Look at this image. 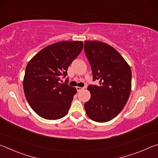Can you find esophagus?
<instances>
[{
	"label": "esophagus",
	"instance_id": "esophagus-1",
	"mask_svg": "<svg viewBox=\"0 0 158 158\" xmlns=\"http://www.w3.org/2000/svg\"><path fill=\"white\" fill-rule=\"evenodd\" d=\"M82 89H83V88H82V87H76V90L77 91V92H80V91H81V90H82Z\"/></svg>",
	"mask_w": 158,
	"mask_h": 158
}]
</instances>
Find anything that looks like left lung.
<instances>
[{"label":"left lung","instance_id":"8db88e82","mask_svg":"<svg viewBox=\"0 0 158 158\" xmlns=\"http://www.w3.org/2000/svg\"><path fill=\"white\" fill-rule=\"evenodd\" d=\"M85 53L91 65L93 81L87 89L91 98L85 103L90 118L107 122L126 106L131 91L132 72L128 63L113 47L101 41H85Z\"/></svg>","mask_w":158,"mask_h":158}]
</instances>
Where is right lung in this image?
I'll use <instances>...</instances> for the list:
<instances>
[{"mask_svg":"<svg viewBox=\"0 0 158 158\" xmlns=\"http://www.w3.org/2000/svg\"><path fill=\"white\" fill-rule=\"evenodd\" d=\"M83 48L81 41H66L51 44L35 55L27 64L23 79L26 98L32 109L45 119L56 120L69 112L75 87L60 83L67 69Z\"/></svg>","mask_w":158,"mask_h":158,"instance_id":"1","label":"right lung"}]
</instances>
